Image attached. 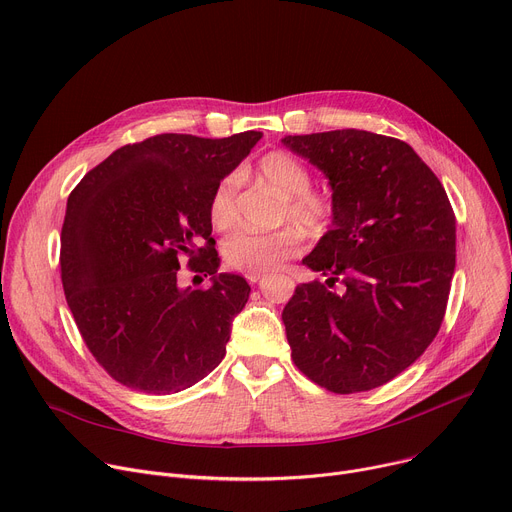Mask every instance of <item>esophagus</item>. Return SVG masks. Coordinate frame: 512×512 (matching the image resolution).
<instances>
[{
	"label": "esophagus",
	"instance_id": "esophagus-1",
	"mask_svg": "<svg viewBox=\"0 0 512 512\" xmlns=\"http://www.w3.org/2000/svg\"><path fill=\"white\" fill-rule=\"evenodd\" d=\"M247 280H249V284H257L261 280V275H247Z\"/></svg>",
	"mask_w": 512,
	"mask_h": 512
}]
</instances>
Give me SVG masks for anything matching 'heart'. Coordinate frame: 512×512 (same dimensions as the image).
Returning a JSON list of instances; mask_svg holds the SVG:
<instances>
[{"mask_svg":"<svg viewBox=\"0 0 512 512\" xmlns=\"http://www.w3.org/2000/svg\"><path fill=\"white\" fill-rule=\"evenodd\" d=\"M255 173L288 198L284 218H292L308 230H320L329 224L333 204L329 198L310 192L312 175L296 157L284 151H271L259 159ZM237 185V175H226L218 181L210 196L208 218L216 230H228L239 218ZM298 251L300 235L294 228L277 232L237 230L222 245L224 261L245 275L271 273Z\"/></svg>","mask_w":512,"mask_h":512,"instance_id":"obj_1","label":"heart"}]
</instances>
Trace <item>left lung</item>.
I'll return each instance as SVG.
<instances>
[{
  "mask_svg": "<svg viewBox=\"0 0 512 512\" xmlns=\"http://www.w3.org/2000/svg\"><path fill=\"white\" fill-rule=\"evenodd\" d=\"M329 179L333 226L282 312L296 367L335 394L384 386L431 345L455 269V214L410 145L367 130L284 136Z\"/></svg>",
  "mask_w": 512,
  "mask_h": 512,
  "instance_id": "obj_1",
  "label": "left lung"
}]
</instances>
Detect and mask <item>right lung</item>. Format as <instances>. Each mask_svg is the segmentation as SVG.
I'll return each instance as SVG.
<instances>
[{
  "mask_svg": "<svg viewBox=\"0 0 512 512\" xmlns=\"http://www.w3.org/2000/svg\"><path fill=\"white\" fill-rule=\"evenodd\" d=\"M261 136L157 134L114 151L71 192L61 230L65 298L87 349L122 386L175 394L222 361L251 286L216 273L208 204ZM181 254L211 275L208 291L178 286Z\"/></svg>",
  "mask_w": 512,
  "mask_h": 512,
  "instance_id": "obj_1",
  "label": "right lung"
}]
</instances>
